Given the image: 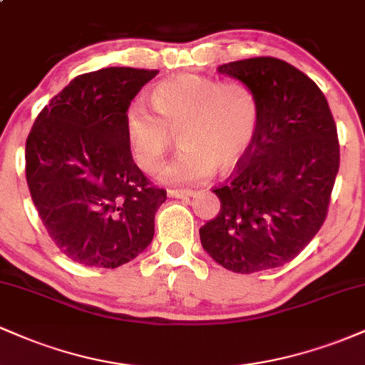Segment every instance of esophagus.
Listing matches in <instances>:
<instances>
[{
  "instance_id": "34e87169",
  "label": "esophagus",
  "mask_w": 365,
  "mask_h": 365,
  "mask_svg": "<svg viewBox=\"0 0 365 365\" xmlns=\"http://www.w3.org/2000/svg\"><path fill=\"white\" fill-rule=\"evenodd\" d=\"M168 195L170 197H175V199H188V197H194V192H192V190H177V188H170Z\"/></svg>"
}]
</instances>
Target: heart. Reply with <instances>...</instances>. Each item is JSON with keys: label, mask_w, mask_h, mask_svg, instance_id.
Here are the masks:
<instances>
[{"label": "heart", "mask_w": 365, "mask_h": 365, "mask_svg": "<svg viewBox=\"0 0 365 365\" xmlns=\"http://www.w3.org/2000/svg\"><path fill=\"white\" fill-rule=\"evenodd\" d=\"M150 99L154 108L142 99L128 104L125 132L133 158L148 173L161 168L173 132H180L183 150L163 171L165 183L204 182L217 166H235L252 145L257 101L242 83L187 73L159 82Z\"/></svg>", "instance_id": "1"}]
</instances>
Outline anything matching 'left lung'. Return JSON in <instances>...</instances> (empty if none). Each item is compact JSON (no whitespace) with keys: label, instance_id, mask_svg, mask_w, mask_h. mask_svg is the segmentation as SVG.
Here are the masks:
<instances>
[{"label":"left lung","instance_id":"obj_1","mask_svg":"<svg viewBox=\"0 0 365 365\" xmlns=\"http://www.w3.org/2000/svg\"><path fill=\"white\" fill-rule=\"evenodd\" d=\"M254 94V142L235 173L215 188L221 209L199 230L204 250L233 273L273 269L295 259L328 215L340 168L333 115L316 82L271 56L217 66Z\"/></svg>","mask_w":365,"mask_h":365}]
</instances>
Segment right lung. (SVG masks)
Masks as SVG:
<instances>
[{
	"mask_svg": "<svg viewBox=\"0 0 365 365\" xmlns=\"http://www.w3.org/2000/svg\"><path fill=\"white\" fill-rule=\"evenodd\" d=\"M156 75L128 66L78 75L37 115L27 137L34 206L58 249L83 266L118 267L154 237L166 190L133 163L125 111Z\"/></svg>",
	"mask_w": 365,
	"mask_h": 365,
	"instance_id": "add662e5",
	"label": "right lung"
}]
</instances>
